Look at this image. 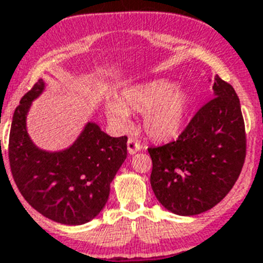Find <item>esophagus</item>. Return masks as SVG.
<instances>
[{
	"instance_id": "1",
	"label": "esophagus",
	"mask_w": 263,
	"mask_h": 263,
	"mask_svg": "<svg viewBox=\"0 0 263 263\" xmlns=\"http://www.w3.org/2000/svg\"><path fill=\"white\" fill-rule=\"evenodd\" d=\"M139 150H141V145L137 141H134L133 138L127 139V152H129L130 155L136 154Z\"/></svg>"
}]
</instances>
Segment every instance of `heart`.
I'll return each mask as SVG.
<instances>
[{
    "label": "heart",
    "mask_w": 263,
    "mask_h": 263,
    "mask_svg": "<svg viewBox=\"0 0 263 263\" xmlns=\"http://www.w3.org/2000/svg\"><path fill=\"white\" fill-rule=\"evenodd\" d=\"M191 97L183 88L166 79L141 83L122 92L120 103L106 105V117L117 127L129 125V111L143 116V129L148 138L170 142L178 138L187 124Z\"/></svg>",
    "instance_id": "heart-1"
}]
</instances>
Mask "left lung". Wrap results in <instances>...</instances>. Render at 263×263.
I'll return each mask as SVG.
<instances>
[{
	"label": "left lung",
	"mask_w": 263,
	"mask_h": 263,
	"mask_svg": "<svg viewBox=\"0 0 263 263\" xmlns=\"http://www.w3.org/2000/svg\"><path fill=\"white\" fill-rule=\"evenodd\" d=\"M213 99L201 106L179 138L150 147V176L158 201L170 212L195 216L224 199L240 176L246 155L240 100L215 78Z\"/></svg>",
	"instance_id": "left-lung-1"
}]
</instances>
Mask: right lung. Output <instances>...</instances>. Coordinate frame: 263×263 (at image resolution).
<instances>
[{"instance_id": "obj_1", "label": "right lung", "mask_w": 263, "mask_h": 263, "mask_svg": "<svg viewBox=\"0 0 263 263\" xmlns=\"http://www.w3.org/2000/svg\"><path fill=\"white\" fill-rule=\"evenodd\" d=\"M43 89L41 79L14 111L9 137L14 182L25 200L45 217L66 225L85 224L108 201L111 180L126 159L127 137L115 138L88 122L66 150L36 147L27 134L26 116Z\"/></svg>"}]
</instances>
